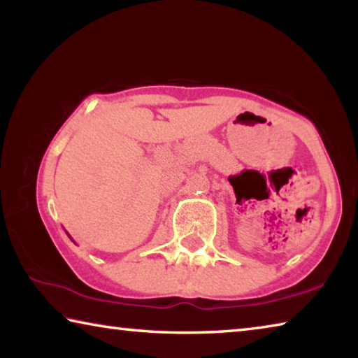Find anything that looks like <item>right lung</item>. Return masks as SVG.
I'll list each match as a JSON object with an SVG mask.
<instances>
[{"label": "right lung", "mask_w": 358, "mask_h": 358, "mask_svg": "<svg viewBox=\"0 0 358 358\" xmlns=\"http://www.w3.org/2000/svg\"><path fill=\"white\" fill-rule=\"evenodd\" d=\"M69 238H71V237H69Z\"/></svg>", "instance_id": "obj_1"}]
</instances>
